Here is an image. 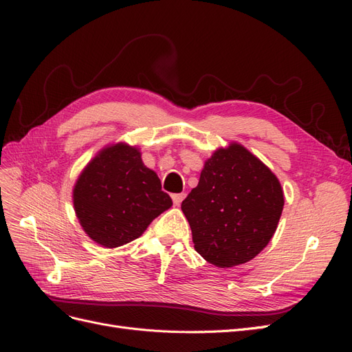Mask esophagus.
<instances>
[{"label":"esophagus","instance_id":"1","mask_svg":"<svg viewBox=\"0 0 352 352\" xmlns=\"http://www.w3.org/2000/svg\"><path fill=\"white\" fill-rule=\"evenodd\" d=\"M186 197V194H173L172 195V199H173V202H175V206H180V202L184 201V198Z\"/></svg>","mask_w":352,"mask_h":352}]
</instances>
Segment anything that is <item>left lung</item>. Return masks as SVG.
<instances>
[{"label":"left lung","mask_w":352,"mask_h":352,"mask_svg":"<svg viewBox=\"0 0 352 352\" xmlns=\"http://www.w3.org/2000/svg\"><path fill=\"white\" fill-rule=\"evenodd\" d=\"M283 189L272 170L247 148H219L198 186L182 201L195 251L216 267L243 264L260 254L283 210Z\"/></svg>","instance_id":"8db88e82"}]
</instances>
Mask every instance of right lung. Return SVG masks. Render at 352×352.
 Returning a JSON list of instances; mask_svg holds the SVG:
<instances>
[{"mask_svg":"<svg viewBox=\"0 0 352 352\" xmlns=\"http://www.w3.org/2000/svg\"><path fill=\"white\" fill-rule=\"evenodd\" d=\"M172 204L155 172L144 166L140 150L124 142L105 146L95 155L73 189L80 226L105 248L140 238Z\"/></svg>","mask_w":352,"mask_h":352,"instance_id":"add662e5","label":"right lung"}]
</instances>
